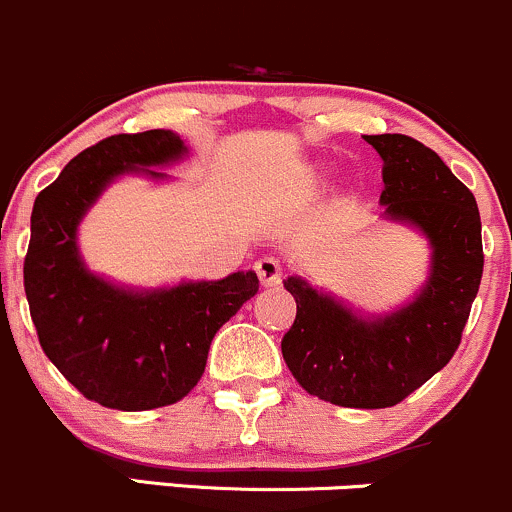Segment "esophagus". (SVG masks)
I'll list each match as a JSON object with an SVG mask.
<instances>
[{
	"mask_svg": "<svg viewBox=\"0 0 512 512\" xmlns=\"http://www.w3.org/2000/svg\"><path fill=\"white\" fill-rule=\"evenodd\" d=\"M254 271L258 280H261V285H266V288H273V285H278L280 278H283V266H280L278 258L273 256H266L261 258V261H256Z\"/></svg>",
	"mask_w": 512,
	"mask_h": 512,
	"instance_id": "1",
	"label": "esophagus"
}]
</instances>
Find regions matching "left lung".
Masks as SVG:
<instances>
[{
  "label": "left lung",
  "instance_id": "1",
  "mask_svg": "<svg viewBox=\"0 0 512 512\" xmlns=\"http://www.w3.org/2000/svg\"><path fill=\"white\" fill-rule=\"evenodd\" d=\"M366 141L383 158L386 217L415 224L430 239V280L403 310L364 320L305 280L288 278L283 285L298 315L280 349L310 395L376 410L408 398L459 349L481 285L483 244L474 195L432 148L405 134Z\"/></svg>",
  "mask_w": 512,
  "mask_h": 512
}]
</instances>
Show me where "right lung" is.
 I'll return each instance as SVG.
<instances>
[{"instance_id": "add662e5", "label": "right lung", "mask_w": 512, "mask_h": 512, "mask_svg": "<svg viewBox=\"0 0 512 512\" xmlns=\"http://www.w3.org/2000/svg\"><path fill=\"white\" fill-rule=\"evenodd\" d=\"M185 151L166 129L109 136L78 153L34 202L24 290L38 342L104 408L136 412L183 400L205 373L217 329L258 293L254 271L131 293L82 266L78 222L107 183L129 170L163 178L148 166L178 161Z\"/></svg>"}]
</instances>
